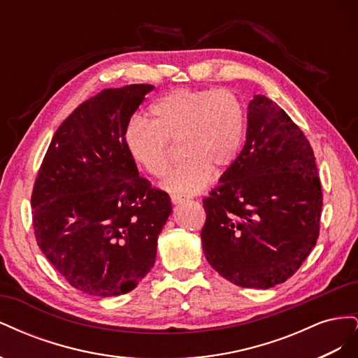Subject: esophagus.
Returning a JSON list of instances; mask_svg holds the SVG:
<instances>
[{
    "instance_id": "34e87169",
    "label": "esophagus",
    "mask_w": 358,
    "mask_h": 358,
    "mask_svg": "<svg viewBox=\"0 0 358 358\" xmlns=\"http://www.w3.org/2000/svg\"><path fill=\"white\" fill-rule=\"evenodd\" d=\"M170 199H171V203H175V204H179V203H183V201H185V199H182V197L176 196V194H171Z\"/></svg>"
}]
</instances>
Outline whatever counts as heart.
<instances>
[{
    "label": "heart",
    "instance_id": "obj_1",
    "mask_svg": "<svg viewBox=\"0 0 358 358\" xmlns=\"http://www.w3.org/2000/svg\"><path fill=\"white\" fill-rule=\"evenodd\" d=\"M150 121L136 116L127 125V150L149 175L164 178L171 166L170 143H180L182 164L166 180L176 196H191L208 185L213 170H230L245 134L243 106L229 90L179 88L149 109Z\"/></svg>",
    "mask_w": 358,
    "mask_h": 358
}]
</instances>
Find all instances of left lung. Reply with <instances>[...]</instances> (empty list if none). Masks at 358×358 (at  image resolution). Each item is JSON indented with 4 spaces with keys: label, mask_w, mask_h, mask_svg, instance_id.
I'll list each match as a JSON object with an SVG mask.
<instances>
[{
    "label": "left lung",
    "mask_w": 358,
    "mask_h": 358,
    "mask_svg": "<svg viewBox=\"0 0 358 358\" xmlns=\"http://www.w3.org/2000/svg\"><path fill=\"white\" fill-rule=\"evenodd\" d=\"M220 182L203 200L209 264L243 288L285 282L317 243L322 191L309 140L266 95L249 103L246 142Z\"/></svg>",
    "instance_id": "1"
}]
</instances>
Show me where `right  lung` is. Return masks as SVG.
Masks as SVG:
<instances>
[{
	"instance_id": "1",
	"label": "right lung",
	"mask_w": 358,
	"mask_h": 358,
	"mask_svg": "<svg viewBox=\"0 0 358 358\" xmlns=\"http://www.w3.org/2000/svg\"><path fill=\"white\" fill-rule=\"evenodd\" d=\"M152 85L109 88L61 124L31 196L40 249L67 282L99 297L134 289L154 267L169 194L138 175L124 134Z\"/></svg>"
}]
</instances>
